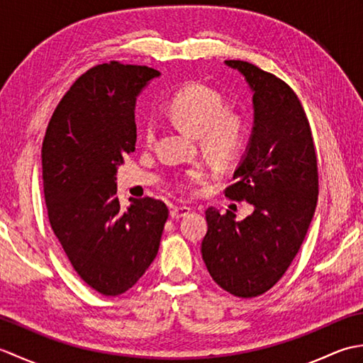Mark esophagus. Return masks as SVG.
<instances>
[{"label": "esophagus", "mask_w": 363, "mask_h": 363, "mask_svg": "<svg viewBox=\"0 0 363 363\" xmlns=\"http://www.w3.org/2000/svg\"><path fill=\"white\" fill-rule=\"evenodd\" d=\"M191 212L190 207H186V206H174L172 207V211H169V215H172L173 220H179V218H184L187 217V215Z\"/></svg>", "instance_id": "obj_1"}]
</instances>
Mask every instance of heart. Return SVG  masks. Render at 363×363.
Wrapping results in <instances>:
<instances>
[{"instance_id": "1", "label": "heart", "mask_w": 363, "mask_h": 363, "mask_svg": "<svg viewBox=\"0 0 363 363\" xmlns=\"http://www.w3.org/2000/svg\"><path fill=\"white\" fill-rule=\"evenodd\" d=\"M167 115L174 125L198 135L207 157L225 162L240 151L246 135V123L240 115L225 111V101L217 91L191 82L184 86L167 106ZM156 129L148 123L143 129V140L152 143ZM201 179V172L194 169L182 186Z\"/></svg>"}]
</instances>
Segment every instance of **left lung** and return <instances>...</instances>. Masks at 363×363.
Segmentation results:
<instances>
[{
	"label": "left lung",
	"mask_w": 363,
	"mask_h": 363,
	"mask_svg": "<svg viewBox=\"0 0 363 363\" xmlns=\"http://www.w3.org/2000/svg\"><path fill=\"white\" fill-rule=\"evenodd\" d=\"M252 91V129L226 196L254 211H206L203 260L212 279L238 298L269 290L303 245L318 196L312 130L298 96L274 74L243 60H225Z\"/></svg>",
	"instance_id": "left-lung-1"
}]
</instances>
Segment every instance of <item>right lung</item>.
I'll return each mask as SVG.
<instances>
[{"instance_id":"obj_1","label":"right lung","mask_w":363,"mask_h":363,"mask_svg":"<svg viewBox=\"0 0 363 363\" xmlns=\"http://www.w3.org/2000/svg\"><path fill=\"white\" fill-rule=\"evenodd\" d=\"M154 68L101 64L60 99L42 146L43 191L51 228L76 273L104 296L128 291L145 274L168 218L152 198L121 209L117 172L137 140L135 103Z\"/></svg>"}]
</instances>
